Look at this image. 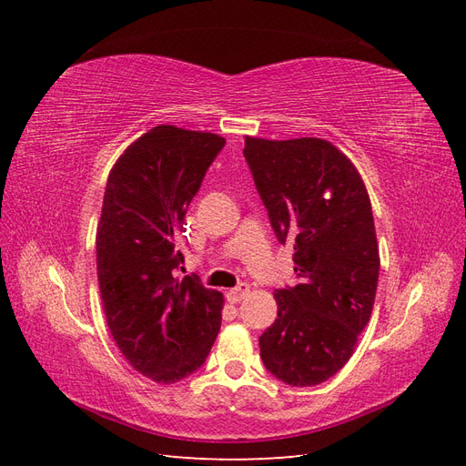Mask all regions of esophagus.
Here are the masks:
<instances>
[{"instance_id": "1", "label": "esophagus", "mask_w": 466, "mask_h": 466, "mask_svg": "<svg viewBox=\"0 0 466 466\" xmlns=\"http://www.w3.org/2000/svg\"><path fill=\"white\" fill-rule=\"evenodd\" d=\"M248 293V284H245V281H241V284L238 286H235L233 289H229L228 291V301H231V303H238L241 301L245 295Z\"/></svg>"}]
</instances>
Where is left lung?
<instances>
[{
    "mask_svg": "<svg viewBox=\"0 0 466 466\" xmlns=\"http://www.w3.org/2000/svg\"><path fill=\"white\" fill-rule=\"evenodd\" d=\"M245 159L276 238L293 247L298 284L276 289L278 319L260 342L276 379L315 387L340 371L368 327L379 248L368 190L327 139L247 137Z\"/></svg>",
    "mask_w": 466,
    "mask_h": 466,
    "instance_id": "obj_1",
    "label": "left lung"
}]
</instances>
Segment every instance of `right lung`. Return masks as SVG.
<instances>
[{"mask_svg":"<svg viewBox=\"0 0 466 466\" xmlns=\"http://www.w3.org/2000/svg\"><path fill=\"white\" fill-rule=\"evenodd\" d=\"M225 139L155 126L110 171L96 229V276L124 358L157 383L198 371L221 327L219 291L177 279V237Z\"/></svg>","mask_w":466,"mask_h":466,"instance_id":"1","label":"right lung"}]
</instances>
